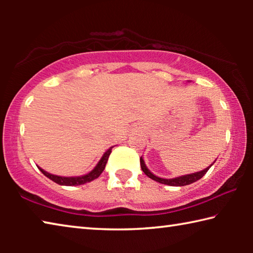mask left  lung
Listing matches in <instances>:
<instances>
[{
	"mask_svg": "<svg viewBox=\"0 0 253 253\" xmlns=\"http://www.w3.org/2000/svg\"><path fill=\"white\" fill-rule=\"evenodd\" d=\"M211 166H212V164L205 169L201 170V172H196L193 174L183 175V176H178L175 178H162V177L155 176V175H154L151 170L146 168L143 157H140V168H142L143 172L146 174L149 178H152V179H154V181H156L158 183L166 184V185H170V186H184V185H188V184H192L196 181H199L200 178H202L204 176V174H207V172L209 170V169L211 168Z\"/></svg>",
	"mask_w": 253,
	"mask_h": 253,
	"instance_id": "left-lung-1",
	"label": "left lung"
}]
</instances>
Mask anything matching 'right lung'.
<instances>
[{
    "label": "right lung",
    "mask_w": 253,
    "mask_h": 253,
    "mask_svg": "<svg viewBox=\"0 0 253 253\" xmlns=\"http://www.w3.org/2000/svg\"><path fill=\"white\" fill-rule=\"evenodd\" d=\"M111 149H113V147L107 149L104 155H102V157L100 158V161L98 162V164L95 166V169H93L91 172H89L88 174L83 175V176H70V177L58 176V175H53V174L45 172L44 169H42L41 168H39V166H38V169H39L46 177L50 178L51 181H53L54 183L59 184V185H66V186L83 185V184L91 182V181H93V179H96L97 177H99V175L104 172L105 166L107 164V161H108V157L111 153Z\"/></svg>",
    "instance_id": "1"
}]
</instances>
